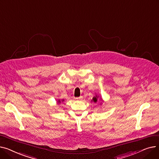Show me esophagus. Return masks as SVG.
<instances>
[{
    "instance_id": "esophagus-1",
    "label": "esophagus",
    "mask_w": 159,
    "mask_h": 159,
    "mask_svg": "<svg viewBox=\"0 0 159 159\" xmlns=\"http://www.w3.org/2000/svg\"><path fill=\"white\" fill-rule=\"evenodd\" d=\"M76 100H82V97H77L75 98Z\"/></svg>"
}]
</instances>
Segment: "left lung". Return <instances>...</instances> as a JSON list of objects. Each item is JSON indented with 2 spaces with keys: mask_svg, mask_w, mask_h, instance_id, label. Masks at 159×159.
<instances>
[{
  "mask_svg": "<svg viewBox=\"0 0 159 159\" xmlns=\"http://www.w3.org/2000/svg\"><path fill=\"white\" fill-rule=\"evenodd\" d=\"M98 97H99V96L97 95H96L95 96H94V97H93L92 100H91V101H93L95 103H96V102H97V99H98ZM100 100H101V102H100V105H102V102H103L104 101H103L102 98H101V97H100Z\"/></svg>",
  "mask_w": 159,
  "mask_h": 159,
  "instance_id": "left-lung-1",
  "label": "left lung"
}]
</instances>
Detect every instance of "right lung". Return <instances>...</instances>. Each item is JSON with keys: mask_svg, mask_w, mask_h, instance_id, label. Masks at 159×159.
<instances>
[{"mask_svg": "<svg viewBox=\"0 0 159 159\" xmlns=\"http://www.w3.org/2000/svg\"><path fill=\"white\" fill-rule=\"evenodd\" d=\"M64 101V99H62V100H61V101H62V102H63V101ZM61 101H60V100H58V101H57V102H58V104H60V103H61Z\"/></svg>", "mask_w": 159, "mask_h": 159, "instance_id": "1", "label": "right lung"}]
</instances>
